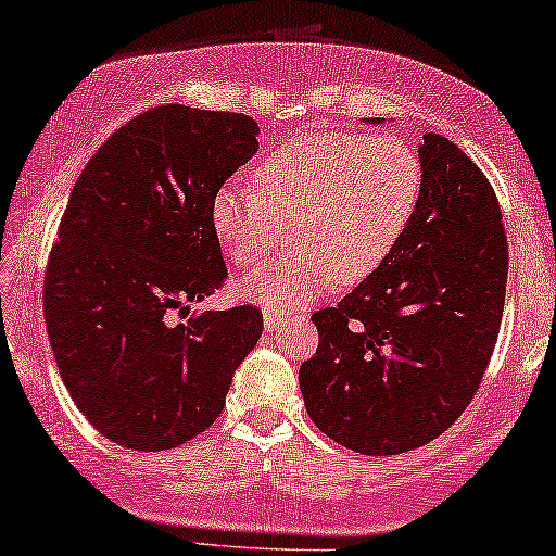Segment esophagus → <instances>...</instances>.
Here are the masks:
<instances>
[{"instance_id":"34e87169","label":"esophagus","mask_w":556,"mask_h":556,"mask_svg":"<svg viewBox=\"0 0 556 556\" xmlns=\"http://www.w3.org/2000/svg\"><path fill=\"white\" fill-rule=\"evenodd\" d=\"M282 323H285L282 315H277L274 311H266V313H264V328L269 330V333H271V330L282 328Z\"/></svg>"}]
</instances>
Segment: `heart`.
Wrapping results in <instances>:
<instances>
[{"instance_id":"1","label":"heart","mask_w":556,"mask_h":556,"mask_svg":"<svg viewBox=\"0 0 556 556\" xmlns=\"http://www.w3.org/2000/svg\"><path fill=\"white\" fill-rule=\"evenodd\" d=\"M254 179L256 189H217L213 230L230 262L249 269L292 226L294 256L258 266L238 287L245 300L287 313L384 264L418 207L424 161L395 132H313L271 151Z\"/></svg>"}]
</instances>
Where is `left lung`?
<instances>
[{
    "label": "left lung",
    "instance_id": "1",
    "mask_svg": "<svg viewBox=\"0 0 556 556\" xmlns=\"http://www.w3.org/2000/svg\"><path fill=\"white\" fill-rule=\"evenodd\" d=\"M418 153L424 192L403 238L339 305L313 315L320 343L300 367L313 424L369 456L413 452L467 410L505 305L508 238L493 185L439 132Z\"/></svg>",
    "mask_w": 556,
    "mask_h": 556
}]
</instances>
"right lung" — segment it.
I'll return each instance as SVG.
<instances>
[{"instance_id": "obj_1", "label": "right lung", "mask_w": 556, "mask_h": 556, "mask_svg": "<svg viewBox=\"0 0 556 556\" xmlns=\"http://www.w3.org/2000/svg\"><path fill=\"white\" fill-rule=\"evenodd\" d=\"M241 112L153 108L76 179L48 256L43 311L61 379L104 439L166 452L220 416L262 311L189 313L228 277L213 197L258 151Z\"/></svg>"}]
</instances>
